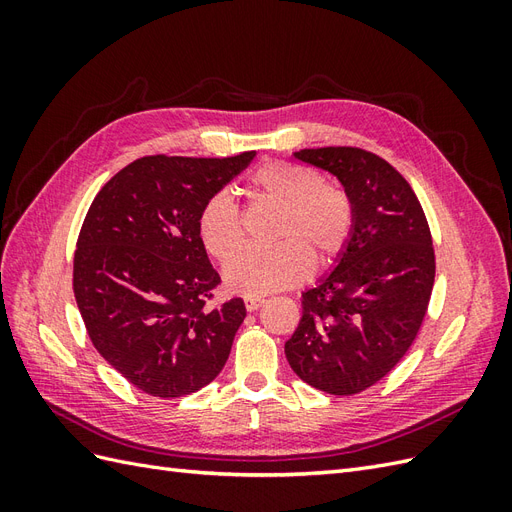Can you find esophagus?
I'll list each match as a JSON object with an SVG mask.
<instances>
[{
  "label": "esophagus",
  "mask_w": 512,
  "mask_h": 512,
  "mask_svg": "<svg viewBox=\"0 0 512 512\" xmlns=\"http://www.w3.org/2000/svg\"><path fill=\"white\" fill-rule=\"evenodd\" d=\"M243 301H245V309H247V312H256V309H258L262 303H265V299H262V297H245Z\"/></svg>",
  "instance_id": "obj_1"
}]
</instances>
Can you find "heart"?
Segmentation results:
<instances>
[{"label": "heart", "mask_w": 512, "mask_h": 512, "mask_svg": "<svg viewBox=\"0 0 512 512\" xmlns=\"http://www.w3.org/2000/svg\"><path fill=\"white\" fill-rule=\"evenodd\" d=\"M252 192L280 207L273 250H243L224 269L230 292L258 297L305 282L318 265H331L346 252L354 232V203L346 190L322 183L316 170L271 160L250 179ZM198 239L222 262L243 243V224L228 192L211 194L198 211Z\"/></svg>", "instance_id": "heart-1"}]
</instances>
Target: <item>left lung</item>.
<instances>
[{"mask_svg":"<svg viewBox=\"0 0 512 512\" xmlns=\"http://www.w3.org/2000/svg\"><path fill=\"white\" fill-rule=\"evenodd\" d=\"M294 158L344 185L354 232L335 267L303 292L286 359L314 389L354 395L389 374L421 329L436 277L429 224L410 183L376 153L320 147Z\"/></svg>","mask_w":512,"mask_h":512,"instance_id":"left-lung-1","label":"left lung"}]
</instances>
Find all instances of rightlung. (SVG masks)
Masks as SVG:
<instances>
[{
    "instance_id": "obj_1",
    "label": "right lung",
    "mask_w": 512,
    "mask_h": 512,
    "mask_svg": "<svg viewBox=\"0 0 512 512\" xmlns=\"http://www.w3.org/2000/svg\"><path fill=\"white\" fill-rule=\"evenodd\" d=\"M254 156L134 160L87 211L74 252L76 305L91 344L138 391L190 395L228 361L245 305L205 307L220 275L196 220Z\"/></svg>"
}]
</instances>
